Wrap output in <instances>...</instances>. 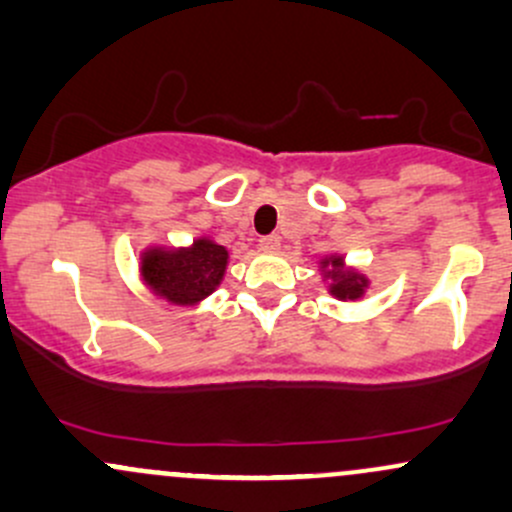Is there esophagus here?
I'll return each mask as SVG.
<instances>
[{
    "label": "esophagus",
    "instance_id": "1",
    "mask_svg": "<svg viewBox=\"0 0 512 512\" xmlns=\"http://www.w3.org/2000/svg\"><path fill=\"white\" fill-rule=\"evenodd\" d=\"M279 247H282V238L279 235H265V238H260L262 252H279Z\"/></svg>",
    "mask_w": 512,
    "mask_h": 512
}]
</instances>
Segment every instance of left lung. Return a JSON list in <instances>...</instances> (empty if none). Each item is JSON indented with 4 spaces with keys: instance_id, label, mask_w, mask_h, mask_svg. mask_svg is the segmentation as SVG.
Instances as JSON below:
<instances>
[{
    "instance_id": "left-lung-1",
    "label": "left lung",
    "mask_w": 512,
    "mask_h": 512,
    "mask_svg": "<svg viewBox=\"0 0 512 512\" xmlns=\"http://www.w3.org/2000/svg\"><path fill=\"white\" fill-rule=\"evenodd\" d=\"M318 272L320 279L328 284V294L338 301L364 299L367 289L372 286V279H369L362 269L347 265L345 255H340V252L320 257Z\"/></svg>"
}]
</instances>
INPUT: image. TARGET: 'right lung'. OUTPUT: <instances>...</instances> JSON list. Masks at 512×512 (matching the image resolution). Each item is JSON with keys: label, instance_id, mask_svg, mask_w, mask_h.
Listing matches in <instances>:
<instances>
[{"label": "right lung", "instance_id": "obj_1", "mask_svg": "<svg viewBox=\"0 0 512 512\" xmlns=\"http://www.w3.org/2000/svg\"><path fill=\"white\" fill-rule=\"evenodd\" d=\"M230 252L211 235L189 245H148L140 250L138 272L155 299L170 306H199L226 277Z\"/></svg>", "mask_w": 512, "mask_h": 512}]
</instances>
